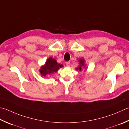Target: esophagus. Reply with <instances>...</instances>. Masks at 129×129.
<instances>
[{
  "instance_id": "obj_1",
  "label": "esophagus",
  "mask_w": 129,
  "mask_h": 129,
  "mask_svg": "<svg viewBox=\"0 0 129 129\" xmlns=\"http://www.w3.org/2000/svg\"><path fill=\"white\" fill-rule=\"evenodd\" d=\"M65 64H66V65L67 67L70 66V62L69 61H67L66 62H65Z\"/></svg>"
}]
</instances>
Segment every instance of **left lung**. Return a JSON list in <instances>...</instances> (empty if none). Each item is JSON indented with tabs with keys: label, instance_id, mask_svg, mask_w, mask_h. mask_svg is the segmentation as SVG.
Masks as SVG:
<instances>
[{
	"label": "left lung",
	"instance_id": "1",
	"mask_svg": "<svg viewBox=\"0 0 129 129\" xmlns=\"http://www.w3.org/2000/svg\"><path fill=\"white\" fill-rule=\"evenodd\" d=\"M78 61H79V67L76 68L75 69L77 70H79V71H82V70L83 68H85V69H87V67H86V65L85 64V60L84 59H79L78 60Z\"/></svg>",
	"mask_w": 129,
	"mask_h": 129
}]
</instances>
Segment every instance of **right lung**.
I'll use <instances>...</instances> for the list:
<instances>
[{"mask_svg": "<svg viewBox=\"0 0 129 129\" xmlns=\"http://www.w3.org/2000/svg\"><path fill=\"white\" fill-rule=\"evenodd\" d=\"M62 67H63V65L57 63L54 58L49 57L47 59L45 64L40 67L39 71L42 77H46L47 75H50L56 73L57 70Z\"/></svg>", "mask_w": 129, "mask_h": 129, "instance_id": "right-lung-1", "label": "right lung"}]
</instances>
